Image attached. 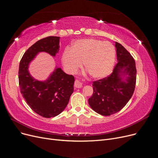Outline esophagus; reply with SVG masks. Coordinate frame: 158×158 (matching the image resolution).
<instances>
[{
    "label": "esophagus",
    "mask_w": 158,
    "mask_h": 158,
    "mask_svg": "<svg viewBox=\"0 0 158 158\" xmlns=\"http://www.w3.org/2000/svg\"><path fill=\"white\" fill-rule=\"evenodd\" d=\"M74 85H75L76 88H78V89H81V88H82V87H83V83H81V81H79V80H76L75 81Z\"/></svg>",
    "instance_id": "1"
}]
</instances>
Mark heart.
<instances>
[{
  "label": "heart",
  "mask_w": 158,
  "mask_h": 158,
  "mask_svg": "<svg viewBox=\"0 0 158 158\" xmlns=\"http://www.w3.org/2000/svg\"><path fill=\"white\" fill-rule=\"evenodd\" d=\"M116 49L109 42L97 39H85L76 41L71 50L66 49L62 56V62L66 71L73 74L82 66L93 78L107 77L114 68Z\"/></svg>",
  "instance_id": "obj_1"
}]
</instances>
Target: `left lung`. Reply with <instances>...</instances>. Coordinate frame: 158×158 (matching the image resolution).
Instances as JSON below:
<instances>
[{
	"label": "left lung",
	"instance_id": "1",
	"mask_svg": "<svg viewBox=\"0 0 158 158\" xmlns=\"http://www.w3.org/2000/svg\"><path fill=\"white\" fill-rule=\"evenodd\" d=\"M118 63L107 77L93 82L90 107L97 113L110 116L118 113L131 99L136 83L135 62L123 46L115 42Z\"/></svg>",
	"mask_w": 158,
	"mask_h": 158
}]
</instances>
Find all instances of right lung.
Returning a JSON list of instances; mask_svg holds the SVG:
<instances>
[{"label":"right lung","instance_id":"add662e5","mask_svg":"<svg viewBox=\"0 0 158 158\" xmlns=\"http://www.w3.org/2000/svg\"><path fill=\"white\" fill-rule=\"evenodd\" d=\"M60 37L49 36L38 40L23 55L19 63L21 93L34 111L45 118L54 117L65 109L73 92L74 77L56 67L45 81L34 79L28 71L29 64L40 52L55 56L59 51Z\"/></svg>","mask_w":158,"mask_h":158}]
</instances>
